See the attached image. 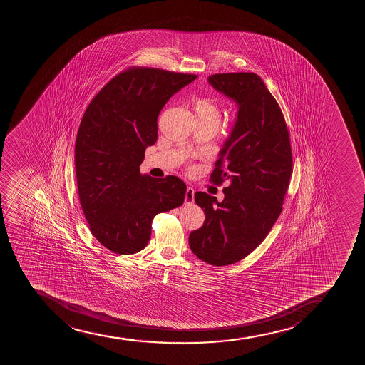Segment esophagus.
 I'll return each instance as SVG.
<instances>
[{
    "instance_id": "obj_1",
    "label": "esophagus",
    "mask_w": 365,
    "mask_h": 365,
    "mask_svg": "<svg viewBox=\"0 0 365 365\" xmlns=\"http://www.w3.org/2000/svg\"><path fill=\"white\" fill-rule=\"evenodd\" d=\"M193 200H195V190L189 186L185 193V203H192Z\"/></svg>"
}]
</instances>
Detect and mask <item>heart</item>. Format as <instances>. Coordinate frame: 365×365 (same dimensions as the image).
Returning <instances> with one entry per match:
<instances>
[{
	"instance_id": "b5f03b06",
	"label": "heart",
	"mask_w": 365,
	"mask_h": 365,
	"mask_svg": "<svg viewBox=\"0 0 365 365\" xmlns=\"http://www.w3.org/2000/svg\"><path fill=\"white\" fill-rule=\"evenodd\" d=\"M195 112L197 119L207 120V122H213L219 124L220 122V109L219 106L210 98H200L195 102Z\"/></svg>"
}]
</instances>
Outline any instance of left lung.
<instances>
[{
    "mask_svg": "<svg viewBox=\"0 0 365 365\" xmlns=\"http://www.w3.org/2000/svg\"><path fill=\"white\" fill-rule=\"evenodd\" d=\"M207 80L237 112L210 175L214 184L227 181L224 200L195 193L205 219L189 245L200 259L222 267L248 256L272 230L289 187L292 155L282 112L259 76L227 73Z\"/></svg>",
    "mask_w": 365,
    "mask_h": 365,
    "instance_id": "left-lung-1",
    "label": "left lung"
}]
</instances>
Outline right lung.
Listing matches in <instances>:
<instances>
[{
	"label": "right lung",
	"instance_id": "1",
	"mask_svg": "<svg viewBox=\"0 0 365 365\" xmlns=\"http://www.w3.org/2000/svg\"><path fill=\"white\" fill-rule=\"evenodd\" d=\"M196 78L131 68L102 88L85 110L76 141L80 205L93 236L114 253L143 250L155 215L184 203V181L143 175L140 165L157 141L164 105Z\"/></svg>",
	"mask_w": 365,
	"mask_h": 365
}]
</instances>
